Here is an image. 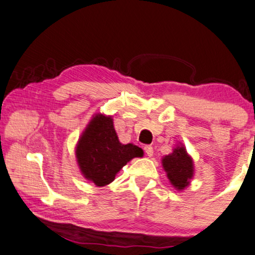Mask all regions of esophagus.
<instances>
[{
    "label": "esophagus",
    "mask_w": 255,
    "mask_h": 255,
    "mask_svg": "<svg viewBox=\"0 0 255 255\" xmlns=\"http://www.w3.org/2000/svg\"><path fill=\"white\" fill-rule=\"evenodd\" d=\"M143 149H145V153H146L147 156H149V157L152 156L153 153H154L152 146H145V148H143Z\"/></svg>",
    "instance_id": "obj_1"
}]
</instances>
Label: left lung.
Here are the masks:
<instances>
[{"instance_id":"obj_1","label":"left lung","mask_w":255,"mask_h":255,"mask_svg":"<svg viewBox=\"0 0 255 255\" xmlns=\"http://www.w3.org/2000/svg\"><path fill=\"white\" fill-rule=\"evenodd\" d=\"M162 165L168 179L176 190L182 191L190 185L194 173L193 160L183 145L173 148L172 153L162 158Z\"/></svg>"}]
</instances>
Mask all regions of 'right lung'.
<instances>
[{"label": "right lung", "instance_id": "add662e5", "mask_svg": "<svg viewBox=\"0 0 255 255\" xmlns=\"http://www.w3.org/2000/svg\"><path fill=\"white\" fill-rule=\"evenodd\" d=\"M142 155L138 146L120 142L112 116L102 114L91 120L76 147L80 171L97 186L108 185L128 161Z\"/></svg>", "mask_w": 255, "mask_h": 255}]
</instances>
